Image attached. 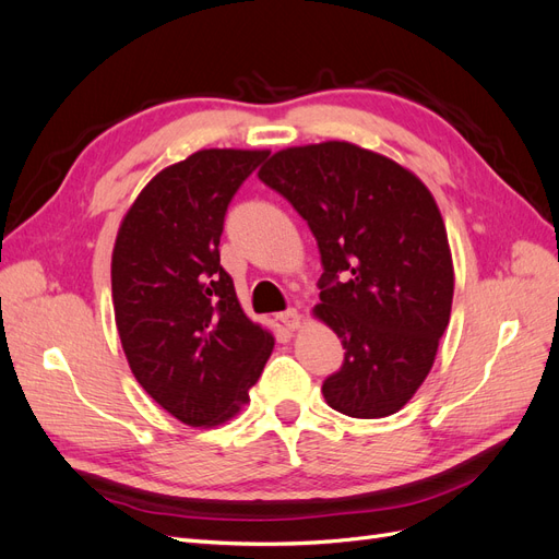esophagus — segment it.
<instances>
[{
    "mask_svg": "<svg viewBox=\"0 0 559 559\" xmlns=\"http://www.w3.org/2000/svg\"><path fill=\"white\" fill-rule=\"evenodd\" d=\"M277 319L282 321V324H284L286 329H292V331L300 326V312H298V310H294V308H292V310H284V312H280V314H277Z\"/></svg>",
    "mask_w": 559,
    "mask_h": 559,
    "instance_id": "esophagus-1",
    "label": "esophagus"
}]
</instances>
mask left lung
Segmentation results:
<instances>
[{
  "mask_svg": "<svg viewBox=\"0 0 559 559\" xmlns=\"http://www.w3.org/2000/svg\"><path fill=\"white\" fill-rule=\"evenodd\" d=\"M259 179L306 218L321 253L314 314L345 349L321 394L349 417L399 413L429 376L452 310L433 195L392 158L349 142L282 148Z\"/></svg>",
  "mask_w": 559,
  "mask_h": 559,
  "instance_id": "1",
  "label": "left lung"
}]
</instances>
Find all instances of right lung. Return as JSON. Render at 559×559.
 <instances>
[{"label":"right lung","instance_id":"add662e5","mask_svg":"<svg viewBox=\"0 0 559 559\" xmlns=\"http://www.w3.org/2000/svg\"><path fill=\"white\" fill-rule=\"evenodd\" d=\"M267 151L202 148L165 167L116 235L111 296L132 376L189 427H216L249 401L275 337L245 314L218 242L233 195Z\"/></svg>","mask_w":559,"mask_h":559}]
</instances>
